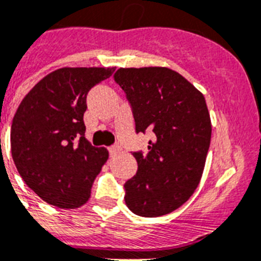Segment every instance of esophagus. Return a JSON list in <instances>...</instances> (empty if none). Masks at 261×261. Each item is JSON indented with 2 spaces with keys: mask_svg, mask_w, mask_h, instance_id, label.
<instances>
[{
  "mask_svg": "<svg viewBox=\"0 0 261 261\" xmlns=\"http://www.w3.org/2000/svg\"><path fill=\"white\" fill-rule=\"evenodd\" d=\"M108 150H109V153H111V154H116V153H117V152H119V150H120V146H119V145L109 146Z\"/></svg>",
  "mask_w": 261,
  "mask_h": 261,
  "instance_id": "esophagus-1",
  "label": "esophagus"
}]
</instances>
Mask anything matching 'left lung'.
Here are the masks:
<instances>
[{
  "label": "left lung",
  "mask_w": 261,
  "mask_h": 261,
  "mask_svg": "<svg viewBox=\"0 0 261 261\" xmlns=\"http://www.w3.org/2000/svg\"><path fill=\"white\" fill-rule=\"evenodd\" d=\"M113 79L132 109L136 133L155 136L146 154L132 153L139 169L124 184L125 203L140 217L166 215L193 195L203 173L211 141L206 100L166 67L120 68Z\"/></svg>",
  "instance_id": "obj_1"
}]
</instances>
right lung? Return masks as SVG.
I'll use <instances>...</instances> for the list:
<instances>
[{
  "mask_svg": "<svg viewBox=\"0 0 261 261\" xmlns=\"http://www.w3.org/2000/svg\"><path fill=\"white\" fill-rule=\"evenodd\" d=\"M113 71L59 68L35 84L15 112L13 161L24 184L48 204L76 208L90 198L108 152L84 137L87 95Z\"/></svg>",
  "mask_w": 261,
  "mask_h": 261,
  "instance_id": "add662e5",
  "label": "right lung"
}]
</instances>
